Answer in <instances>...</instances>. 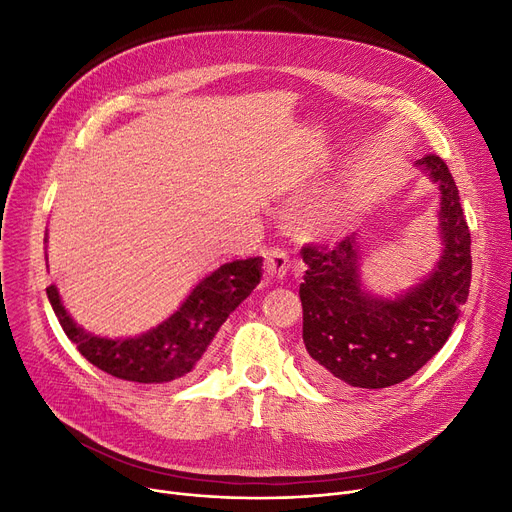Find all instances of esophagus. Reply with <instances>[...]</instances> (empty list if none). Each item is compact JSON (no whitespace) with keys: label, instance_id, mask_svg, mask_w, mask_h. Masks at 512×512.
Wrapping results in <instances>:
<instances>
[{"label":"esophagus","instance_id":"esophagus-1","mask_svg":"<svg viewBox=\"0 0 512 512\" xmlns=\"http://www.w3.org/2000/svg\"><path fill=\"white\" fill-rule=\"evenodd\" d=\"M290 267V261H288V255L282 251V249H270L267 251V257H265V272L270 274L272 278H282Z\"/></svg>","mask_w":512,"mask_h":512}]
</instances>
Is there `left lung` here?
<instances>
[{"label": "left lung", "instance_id": "obj_1", "mask_svg": "<svg viewBox=\"0 0 512 512\" xmlns=\"http://www.w3.org/2000/svg\"><path fill=\"white\" fill-rule=\"evenodd\" d=\"M440 188L436 270L396 299L375 297L361 284V245L355 234L332 249L305 245L307 272L299 288L303 342L313 380L334 392L388 388L405 382L448 340L471 286V232L459 188L444 159L417 161Z\"/></svg>", "mask_w": 512, "mask_h": 512}]
</instances>
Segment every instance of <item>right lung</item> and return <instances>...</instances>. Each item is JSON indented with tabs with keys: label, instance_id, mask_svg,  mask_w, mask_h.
<instances>
[{
	"label": "right lung",
	"instance_id": "add662e5",
	"mask_svg": "<svg viewBox=\"0 0 512 512\" xmlns=\"http://www.w3.org/2000/svg\"><path fill=\"white\" fill-rule=\"evenodd\" d=\"M259 280V257L224 263L193 288L164 324L134 338H101L80 328L64 309L53 284L47 288V299L66 336L89 363L120 380L168 384L191 375L220 326Z\"/></svg>",
	"mask_w": 512,
	"mask_h": 512
}]
</instances>
